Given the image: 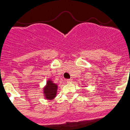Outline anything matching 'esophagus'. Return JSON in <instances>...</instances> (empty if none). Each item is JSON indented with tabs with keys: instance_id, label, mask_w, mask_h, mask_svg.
<instances>
[{
	"instance_id": "34e87169",
	"label": "esophagus",
	"mask_w": 130,
	"mask_h": 130,
	"mask_svg": "<svg viewBox=\"0 0 130 130\" xmlns=\"http://www.w3.org/2000/svg\"><path fill=\"white\" fill-rule=\"evenodd\" d=\"M66 82H67L68 83H72V79H66Z\"/></svg>"
}]
</instances>
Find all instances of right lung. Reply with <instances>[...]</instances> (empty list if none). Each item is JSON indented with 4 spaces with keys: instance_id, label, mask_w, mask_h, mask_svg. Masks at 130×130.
<instances>
[{
    "instance_id": "obj_1",
    "label": "right lung",
    "mask_w": 130,
    "mask_h": 130,
    "mask_svg": "<svg viewBox=\"0 0 130 130\" xmlns=\"http://www.w3.org/2000/svg\"><path fill=\"white\" fill-rule=\"evenodd\" d=\"M57 88H58V87L57 85L53 83L51 79H49L47 82L46 86L43 89V93H44L45 98L50 100L55 98L57 95Z\"/></svg>"
}]
</instances>
